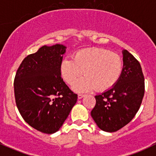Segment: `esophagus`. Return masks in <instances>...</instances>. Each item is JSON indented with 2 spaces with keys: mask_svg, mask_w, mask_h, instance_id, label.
<instances>
[{
  "mask_svg": "<svg viewBox=\"0 0 156 156\" xmlns=\"http://www.w3.org/2000/svg\"><path fill=\"white\" fill-rule=\"evenodd\" d=\"M84 94H79L78 95V99H81V98H84Z\"/></svg>",
  "mask_w": 156,
  "mask_h": 156,
  "instance_id": "1",
  "label": "esophagus"
}]
</instances>
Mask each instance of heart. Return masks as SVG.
Returning <instances> with one entry per match:
<instances>
[{"mask_svg": "<svg viewBox=\"0 0 156 156\" xmlns=\"http://www.w3.org/2000/svg\"><path fill=\"white\" fill-rule=\"evenodd\" d=\"M73 59L65 58L60 64V73L68 84H73L83 75L84 78L74 85L77 92L97 89L105 91L118 82L123 62L118 54L103 48H88L77 51Z\"/></svg>", "mask_w": 156, "mask_h": 156, "instance_id": "1", "label": "heart"}]
</instances>
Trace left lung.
<instances>
[{
    "label": "left lung",
    "instance_id": "8db88e82",
    "mask_svg": "<svg viewBox=\"0 0 156 156\" xmlns=\"http://www.w3.org/2000/svg\"><path fill=\"white\" fill-rule=\"evenodd\" d=\"M123 69L118 82L111 89L95 96L90 112L98 127L116 132L129 123L138 112L145 93L144 75L138 60L123 50Z\"/></svg>",
    "mask_w": 156,
    "mask_h": 156
}]
</instances>
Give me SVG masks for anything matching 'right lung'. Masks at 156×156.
<instances>
[{
    "label": "right lung",
    "mask_w": 156,
    "mask_h": 156,
    "mask_svg": "<svg viewBox=\"0 0 156 156\" xmlns=\"http://www.w3.org/2000/svg\"><path fill=\"white\" fill-rule=\"evenodd\" d=\"M65 52L62 45L42 46L23 60L15 75V101L20 113L30 126L43 133L60 129L78 98L61 77Z\"/></svg>",
    "instance_id": "1"
}]
</instances>
